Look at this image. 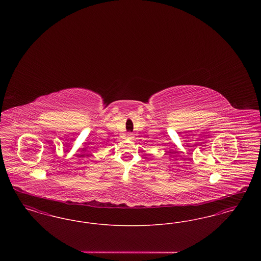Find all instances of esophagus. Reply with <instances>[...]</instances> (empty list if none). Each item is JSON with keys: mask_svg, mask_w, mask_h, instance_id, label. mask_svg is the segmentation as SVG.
<instances>
[{"mask_svg": "<svg viewBox=\"0 0 261 261\" xmlns=\"http://www.w3.org/2000/svg\"><path fill=\"white\" fill-rule=\"evenodd\" d=\"M127 138H128V139H132V134H128Z\"/></svg>", "mask_w": 261, "mask_h": 261, "instance_id": "esophagus-1", "label": "esophagus"}]
</instances>
